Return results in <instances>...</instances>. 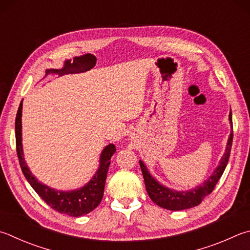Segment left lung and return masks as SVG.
I'll return each mask as SVG.
<instances>
[{
	"label": "left lung",
	"instance_id": "obj_1",
	"mask_svg": "<svg viewBox=\"0 0 250 250\" xmlns=\"http://www.w3.org/2000/svg\"><path fill=\"white\" fill-rule=\"evenodd\" d=\"M229 122L232 125V111L229 112ZM233 143V125H232V132L229 134V138L226 145V149L223 157L221 158L220 165L216 167L214 172L208 177V179L204 181L203 185L198 186L197 188H193L188 191H176L161 185L158 181L153 178L152 175L149 174L148 170L142 161H140L141 170H142L144 184L146 187V191L149 198L152 199L154 203H156L158 207L164 208L166 210L170 211H179L186 210L193 207L199 206L202 200L208 194H210L213 189H214L217 181L220 180L221 176L226 168V165L229 163L230 148H232Z\"/></svg>",
	"mask_w": 250,
	"mask_h": 250
}]
</instances>
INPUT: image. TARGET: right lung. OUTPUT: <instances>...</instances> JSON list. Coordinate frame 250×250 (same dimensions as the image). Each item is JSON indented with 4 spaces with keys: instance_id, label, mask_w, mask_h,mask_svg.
<instances>
[{
    "instance_id": "right-lung-1",
    "label": "right lung",
    "mask_w": 250,
    "mask_h": 250,
    "mask_svg": "<svg viewBox=\"0 0 250 250\" xmlns=\"http://www.w3.org/2000/svg\"><path fill=\"white\" fill-rule=\"evenodd\" d=\"M21 109L22 102L18 107L15 120V135H16V152L22 174L30 184L31 187L39 197L46 202L54 211L67 214L70 216H82L92 212L98 207L104 196V188L107 177L108 168L110 165V158L116 152V146L109 144L104 148L99 158V167L96 174L84 187L72 190V191H60L48 186L39 183L38 179L31 174L28 166L26 165L21 145Z\"/></svg>"
}]
</instances>
